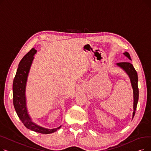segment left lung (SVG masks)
<instances>
[{"label": "left lung", "instance_id": "1", "mask_svg": "<svg viewBox=\"0 0 151 151\" xmlns=\"http://www.w3.org/2000/svg\"><path fill=\"white\" fill-rule=\"evenodd\" d=\"M124 55L125 57L127 58L129 60H132L130 55L129 52H124ZM116 65L122 68L125 72L127 74L128 76L130 78V81L131 83L132 88L133 89V112L132 115V119L133 118L135 111L137 109V106L138 101V97H139V91L138 88V75L137 71L133 67V65L130 62H120L116 63Z\"/></svg>", "mask_w": 151, "mask_h": 151}]
</instances>
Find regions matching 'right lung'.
Masks as SVG:
<instances>
[{"label":"right lung","instance_id":"right-lung-1","mask_svg":"<svg viewBox=\"0 0 151 151\" xmlns=\"http://www.w3.org/2000/svg\"><path fill=\"white\" fill-rule=\"evenodd\" d=\"M37 53L35 48L32 49L20 61L13 83V105L19 118L26 127L35 132L43 134H50L56 132L61 127L46 129L40 126L32 121L27 108L26 89L27 78L34 55Z\"/></svg>","mask_w":151,"mask_h":151}]
</instances>
